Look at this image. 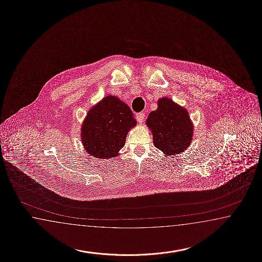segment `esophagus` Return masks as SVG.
Listing matches in <instances>:
<instances>
[{"label":"esophagus","mask_w":262,"mask_h":262,"mask_svg":"<svg viewBox=\"0 0 262 262\" xmlns=\"http://www.w3.org/2000/svg\"><path fill=\"white\" fill-rule=\"evenodd\" d=\"M136 118H137L138 122H144V120H145V114H144V113H138V114H136Z\"/></svg>","instance_id":"34e87169"}]
</instances>
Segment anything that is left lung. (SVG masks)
<instances>
[{
  "label": "left lung",
  "instance_id": "1",
  "mask_svg": "<svg viewBox=\"0 0 262 262\" xmlns=\"http://www.w3.org/2000/svg\"><path fill=\"white\" fill-rule=\"evenodd\" d=\"M154 145L164 154L174 155L185 150L192 142V127L184 108L166 98L159 99L158 109L146 119Z\"/></svg>",
  "mask_w": 262,
  "mask_h": 262
}]
</instances>
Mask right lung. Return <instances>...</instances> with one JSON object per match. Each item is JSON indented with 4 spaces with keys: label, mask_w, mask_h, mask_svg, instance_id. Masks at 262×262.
<instances>
[{
    "label": "right lung",
    "mask_w": 262,
    "mask_h": 262,
    "mask_svg": "<svg viewBox=\"0 0 262 262\" xmlns=\"http://www.w3.org/2000/svg\"><path fill=\"white\" fill-rule=\"evenodd\" d=\"M136 119L127 104L117 97H105L88 112L81 127V141L96 158H114L125 145L129 128Z\"/></svg>",
    "instance_id": "right-lung-1"
}]
</instances>
